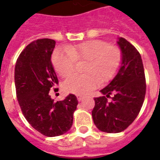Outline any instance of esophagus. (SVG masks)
Wrapping results in <instances>:
<instances>
[{"label": "esophagus", "mask_w": 160, "mask_h": 160, "mask_svg": "<svg viewBox=\"0 0 160 160\" xmlns=\"http://www.w3.org/2000/svg\"><path fill=\"white\" fill-rule=\"evenodd\" d=\"M77 98H78V100L79 102L82 101V98H83V96L82 95H80V94H78V95H77Z\"/></svg>", "instance_id": "esophagus-1"}]
</instances>
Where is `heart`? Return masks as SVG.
Listing matches in <instances>:
<instances>
[{"label":"heart","instance_id":"1","mask_svg":"<svg viewBox=\"0 0 160 160\" xmlns=\"http://www.w3.org/2000/svg\"><path fill=\"white\" fill-rule=\"evenodd\" d=\"M52 63L62 78L70 76L76 62L87 61L82 75H73L63 83L66 92L87 94L94 90L98 82H107L115 76L122 60L119 47L109 45L102 40H90L67 46L65 49H56L52 54Z\"/></svg>","mask_w":160,"mask_h":160}]
</instances>
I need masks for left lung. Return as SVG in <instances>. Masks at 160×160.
<instances>
[{"instance_id": "1", "label": "left lung", "mask_w": 160, "mask_h": 160, "mask_svg": "<svg viewBox=\"0 0 160 160\" xmlns=\"http://www.w3.org/2000/svg\"><path fill=\"white\" fill-rule=\"evenodd\" d=\"M118 45L122 53V64L111 83L100 90L103 96L94 98L92 117L99 131L118 133L129 127L138 116L146 94V78L140 53L125 38ZM111 94L112 101H107Z\"/></svg>"}]
</instances>
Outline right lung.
<instances>
[{
    "instance_id": "obj_1",
    "label": "right lung",
    "mask_w": 160,
    "mask_h": 160,
    "mask_svg": "<svg viewBox=\"0 0 160 160\" xmlns=\"http://www.w3.org/2000/svg\"><path fill=\"white\" fill-rule=\"evenodd\" d=\"M55 41L38 39L19 55L14 71L17 98L22 114L36 131L47 137L67 132L73 124L77 98L70 94L63 101L53 102L49 90L58 84L51 63Z\"/></svg>"
}]
</instances>
